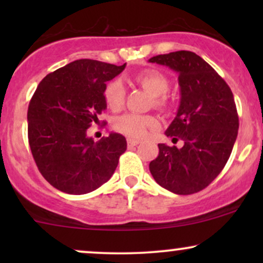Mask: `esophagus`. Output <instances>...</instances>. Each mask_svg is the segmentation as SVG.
I'll list each match as a JSON object with an SVG mask.
<instances>
[{
  "instance_id": "obj_1",
  "label": "esophagus",
  "mask_w": 263,
  "mask_h": 263,
  "mask_svg": "<svg viewBox=\"0 0 263 263\" xmlns=\"http://www.w3.org/2000/svg\"><path fill=\"white\" fill-rule=\"evenodd\" d=\"M140 142H141V141L134 140V138H127V144H128V147L137 146V144H140Z\"/></svg>"
}]
</instances>
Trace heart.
<instances>
[{
    "label": "heart",
    "mask_w": 263,
    "mask_h": 263,
    "mask_svg": "<svg viewBox=\"0 0 263 263\" xmlns=\"http://www.w3.org/2000/svg\"><path fill=\"white\" fill-rule=\"evenodd\" d=\"M134 79L138 85H141L153 96V105L158 108L167 106L168 99L165 96L168 87H170V80L161 71L156 69H144L138 71L135 75ZM105 101L111 110H120L125 104L126 90L123 83L120 79H115L107 84L104 92ZM155 117L149 115H137V114H126L117 117L115 121V127L122 134L129 136V137L141 138L146 135L147 129L156 126Z\"/></svg>",
    "instance_id": "b5f03b06"
}]
</instances>
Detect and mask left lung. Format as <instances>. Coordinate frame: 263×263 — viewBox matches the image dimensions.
<instances>
[{"instance_id": "obj_1", "label": "left lung", "mask_w": 263, "mask_h": 263, "mask_svg": "<svg viewBox=\"0 0 263 263\" xmlns=\"http://www.w3.org/2000/svg\"><path fill=\"white\" fill-rule=\"evenodd\" d=\"M148 62L178 73L180 102L165 135L184 142L182 148L159 143L151 174L174 194H194L219 176L231 155L238 131L234 95L225 80L189 50L161 54Z\"/></svg>"}]
</instances>
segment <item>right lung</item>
Returning a JSON list of instances; mask_svg holds the SVG:
<instances>
[{
    "mask_svg": "<svg viewBox=\"0 0 263 263\" xmlns=\"http://www.w3.org/2000/svg\"><path fill=\"white\" fill-rule=\"evenodd\" d=\"M79 59L48 74L28 106V141L39 172L50 185L81 195L112 177L127 148L122 135L111 132L95 142L86 134L106 110L105 89L125 69Z\"/></svg>",
    "mask_w": 263,
    "mask_h": 263,
    "instance_id": "add662e5",
    "label": "right lung"
}]
</instances>
